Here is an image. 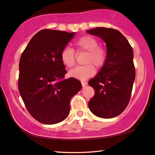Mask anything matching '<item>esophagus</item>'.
Returning a JSON list of instances; mask_svg holds the SVG:
<instances>
[{
    "label": "esophagus",
    "mask_w": 155,
    "mask_h": 155,
    "mask_svg": "<svg viewBox=\"0 0 155 155\" xmlns=\"http://www.w3.org/2000/svg\"><path fill=\"white\" fill-rule=\"evenodd\" d=\"M81 83H82V87H85V86L87 85V82H85V81H82Z\"/></svg>",
    "instance_id": "1"
}]
</instances>
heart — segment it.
<instances>
[{
	"label": "heart",
	"instance_id": "heart-1",
	"mask_svg": "<svg viewBox=\"0 0 155 155\" xmlns=\"http://www.w3.org/2000/svg\"><path fill=\"white\" fill-rule=\"evenodd\" d=\"M78 51H85L84 63L86 64L78 65L71 70L69 75L76 79L84 80L92 77L96 73V66L102 67L107 58V52L104 48L99 46V41L92 36H83L74 42ZM61 60L65 66L71 68L75 63V53L73 48L65 46L61 52Z\"/></svg>",
	"mask_w": 155,
	"mask_h": 155
}]
</instances>
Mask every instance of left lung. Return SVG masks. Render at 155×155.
<instances>
[{
  "label": "left lung",
  "mask_w": 155,
  "mask_h": 155,
  "mask_svg": "<svg viewBox=\"0 0 155 155\" xmlns=\"http://www.w3.org/2000/svg\"><path fill=\"white\" fill-rule=\"evenodd\" d=\"M87 32L101 38L107 48L106 63L88 82L95 92L89 108L99 118L116 117L128 106L132 93L135 78L133 48L116 29L96 27Z\"/></svg>",
  "instance_id": "8db88e82"
}]
</instances>
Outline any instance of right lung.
<instances>
[{
  "mask_svg": "<svg viewBox=\"0 0 155 155\" xmlns=\"http://www.w3.org/2000/svg\"><path fill=\"white\" fill-rule=\"evenodd\" d=\"M75 32L42 29L27 44L19 63L18 90L30 115L44 124L63 121L70 113V101L81 82L67 73L61 52Z\"/></svg>",
  "mask_w": 155,
  "mask_h": 155,
  "instance_id": "right-lung-1",
  "label": "right lung"
}]
</instances>
